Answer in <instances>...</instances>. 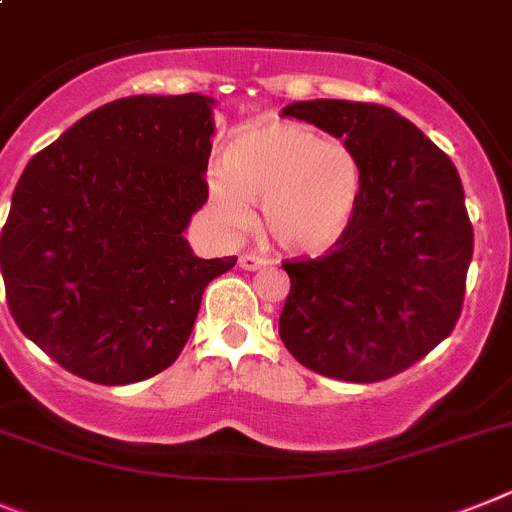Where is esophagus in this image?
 <instances>
[{"instance_id":"obj_1","label":"esophagus","mask_w":512,"mask_h":512,"mask_svg":"<svg viewBox=\"0 0 512 512\" xmlns=\"http://www.w3.org/2000/svg\"><path fill=\"white\" fill-rule=\"evenodd\" d=\"M265 262L268 260L260 255H255V252H242V255H239V268L242 270H257V268H262Z\"/></svg>"}]
</instances>
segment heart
<instances>
[{
    "mask_svg": "<svg viewBox=\"0 0 512 512\" xmlns=\"http://www.w3.org/2000/svg\"><path fill=\"white\" fill-rule=\"evenodd\" d=\"M208 193L226 226L250 219L247 201H262V224L291 252L319 255L348 231L361 201L358 157L299 123H270L239 133Z\"/></svg>",
    "mask_w": 512,
    "mask_h": 512,
    "instance_id": "b5f03b06",
    "label": "heart"
}]
</instances>
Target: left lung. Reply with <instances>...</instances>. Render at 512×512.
Here are the masks:
<instances>
[{
  "label": "left lung",
  "instance_id": "obj_1",
  "mask_svg": "<svg viewBox=\"0 0 512 512\" xmlns=\"http://www.w3.org/2000/svg\"><path fill=\"white\" fill-rule=\"evenodd\" d=\"M283 118L345 139L363 188L348 231L322 257L283 260L288 353L337 381L376 384L415 366L461 317L474 229L461 177L407 118L376 102H293Z\"/></svg>",
  "mask_w": 512,
  "mask_h": 512
}]
</instances>
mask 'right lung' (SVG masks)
Returning <instances> with one entry per match:
<instances>
[{
  "instance_id": "right-lung-1",
  "label": "right lung",
  "mask_w": 512,
  "mask_h": 512,
  "mask_svg": "<svg viewBox=\"0 0 512 512\" xmlns=\"http://www.w3.org/2000/svg\"><path fill=\"white\" fill-rule=\"evenodd\" d=\"M211 97L136 95L84 115L28 162L0 268L22 335L92 384L170 368L201 296L237 257L201 260L182 231L208 201Z\"/></svg>"
}]
</instances>
